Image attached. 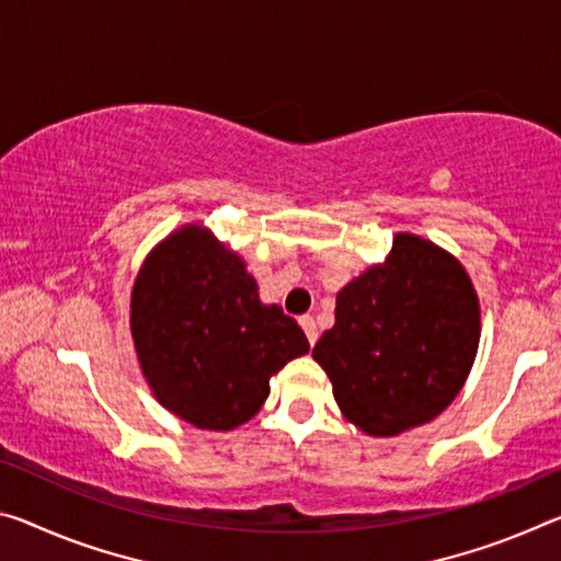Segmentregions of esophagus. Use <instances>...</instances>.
<instances>
[{"instance_id": "esophagus-1", "label": "esophagus", "mask_w": 561, "mask_h": 561, "mask_svg": "<svg viewBox=\"0 0 561 561\" xmlns=\"http://www.w3.org/2000/svg\"><path fill=\"white\" fill-rule=\"evenodd\" d=\"M299 324H301V329H305V334H307V340H309V344L314 346V342H317V336H319V332H317V324H314V317H309V314H305V317H299Z\"/></svg>"}]
</instances>
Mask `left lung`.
Returning a JSON list of instances; mask_svg holds the SVG:
<instances>
[{"mask_svg": "<svg viewBox=\"0 0 561 561\" xmlns=\"http://www.w3.org/2000/svg\"><path fill=\"white\" fill-rule=\"evenodd\" d=\"M479 346V299L455 256L397 234L381 264L336 295L314 344L342 414L371 437L432 422L465 387Z\"/></svg>", "mask_w": 561, "mask_h": 561, "instance_id": "left-lung-1", "label": "left lung"}]
</instances>
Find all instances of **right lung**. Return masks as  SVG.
I'll return each mask as SVG.
<instances>
[{
    "label": "right lung",
    "mask_w": 561,
    "mask_h": 561,
    "mask_svg": "<svg viewBox=\"0 0 561 561\" xmlns=\"http://www.w3.org/2000/svg\"><path fill=\"white\" fill-rule=\"evenodd\" d=\"M129 324L157 402L211 432L252 420L270 377L309 352L295 319L262 305L242 256L202 225L152 249L131 289Z\"/></svg>",
    "instance_id": "add662e5"
}]
</instances>
